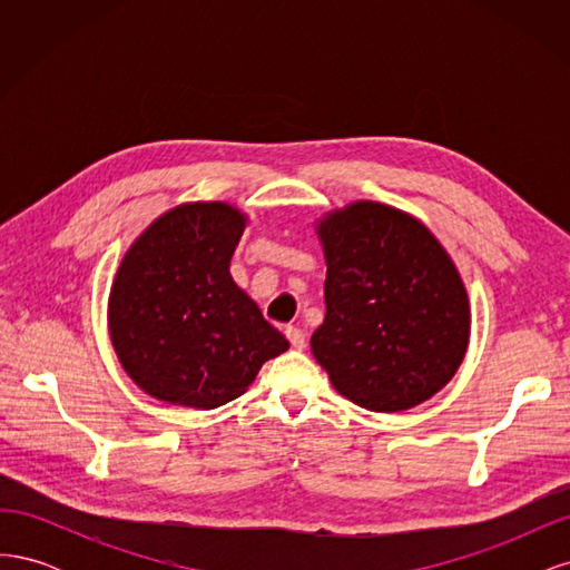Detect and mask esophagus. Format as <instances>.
Listing matches in <instances>:
<instances>
[{
  "label": "esophagus",
  "mask_w": 570,
  "mask_h": 570,
  "mask_svg": "<svg viewBox=\"0 0 570 570\" xmlns=\"http://www.w3.org/2000/svg\"><path fill=\"white\" fill-rule=\"evenodd\" d=\"M285 337L289 340V344H292V347H295V350H304L306 337H304V333L299 331L297 325H287V327H285Z\"/></svg>",
  "instance_id": "obj_1"
}]
</instances>
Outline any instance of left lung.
<instances>
[{"mask_svg":"<svg viewBox=\"0 0 570 570\" xmlns=\"http://www.w3.org/2000/svg\"><path fill=\"white\" fill-rule=\"evenodd\" d=\"M325 318L312 352L333 387L368 411L394 413L452 381L469 350L461 275L419 218L354 202L318 220Z\"/></svg>","mask_w":570,"mask_h":570,"instance_id":"8db88e82","label":"left lung"}]
</instances>
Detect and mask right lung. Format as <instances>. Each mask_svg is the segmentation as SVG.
I'll use <instances>...</instances> for the list:
<instances>
[{
    "label": "right lung",
    "mask_w": 570,
    "mask_h": 570,
    "mask_svg": "<svg viewBox=\"0 0 570 570\" xmlns=\"http://www.w3.org/2000/svg\"><path fill=\"white\" fill-rule=\"evenodd\" d=\"M247 226L226 202L180 204L135 239L109 295V333L137 387L216 409L245 394L289 342L230 275Z\"/></svg>",
    "instance_id": "add662e5"
}]
</instances>
